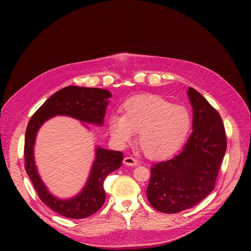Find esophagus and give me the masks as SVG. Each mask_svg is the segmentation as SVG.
Here are the masks:
<instances>
[{
  "label": "esophagus",
  "mask_w": 251,
  "mask_h": 251,
  "mask_svg": "<svg viewBox=\"0 0 251 251\" xmlns=\"http://www.w3.org/2000/svg\"><path fill=\"white\" fill-rule=\"evenodd\" d=\"M123 163H124L126 166H132V167L138 165L137 161L134 159V157H132V156H126V157H124Z\"/></svg>",
  "instance_id": "34e87169"
}]
</instances>
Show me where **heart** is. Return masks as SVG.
<instances>
[{
	"label": "heart",
	"mask_w": 251,
	"mask_h": 251,
	"mask_svg": "<svg viewBox=\"0 0 251 251\" xmlns=\"http://www.w3.org/2000/svg\"><path fill=\"white\" fill-rule=\"evenodd\" d=\"M121 112L122 116L113 115L109 119L112 137L119 144H125L138 131V147L151 160L175 153L191 127V117L185 109L156 95L130 98L121 105Z\"/></svg>",
	"instance_id": "b5f03b06"
}]
</instances>
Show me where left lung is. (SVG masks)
<instances>
[{"label":"left lung","instance_id":"1","mask_svg":"<svg viewBox=\"0 0 251 251\" xmlns=\"http://www.w3.org/2000/svg\"><path fill=\"white\" fill-rule=\"evenodd\" d=\"M192 129L173 159L154 164L147 189L152 207L165 214L190 208L212 192L227 149L225 127L218 111L197 90L188 88Z\"/></svg>","mask_w":251,"mask_h":251}]
</instances>
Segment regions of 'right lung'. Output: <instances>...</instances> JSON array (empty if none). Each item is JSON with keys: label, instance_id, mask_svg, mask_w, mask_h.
<instances>
[{"label": "right lung", "instance_id": "add662e5", "mask_svg": "<svg viewBox=\"0 0 251 251\" xmlns=\"http://www.w3.org/2000/svg\"><path fill=\"white\" fill-rule=\"evenodd\" d=\"M112 97L107 89L66 86L50 97L28 122L25 133V170L42 201L59 215L69 219H83L97 213L105 201L103 181L122 165L123 153L96 148V160L92 164L85 186L76 196L60 200L50 194L38 175L34 163L33 147L41 126L51 117L69 116L77 120L102 125L105 109Z\"/></svg>", "mask_w": 251, "mask_h": 251}]
</instances>
